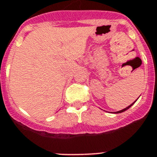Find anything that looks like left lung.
Returning <instances> with one entry per match:
<instances>
[{"label":"left lung","mask_w":157,"mask_h":157,"mask_svg":"<svg viewBox=\"0 0 157 157\" xmlns=\"http://www.w3.org/2000/svg\"><path fill=\"white\" fill-rule=\"evenodd\" d=\"M135 102H136V101H135ZM134 103H132V104H130V105H129V106H128V107H125V108H124V109L121 110V111H119V112H116V113H121V112H124V111H126V110H127V109H129V107H131L132 105L134 104Z\"/></svg>","instance_id":"left-lung-1"}]
</instances>
